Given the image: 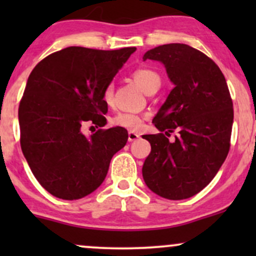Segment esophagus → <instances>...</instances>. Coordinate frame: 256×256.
I'll list each match as a JSON object with an SVG mask.
<instances>
[{
    "mask_svg": "<svg viewBox=\"0 0 256 256\" xmlns=\"http://www.w3.org/2000/svg\"><path fill=\"white\" fill-rule=\"evenodd\" d=\"M138 138H140V134H136V132L134 131L128 132V142H134V140H137Z\"/></svg>",
    "mask_w": 256,
    "mask_h": 256,
    "instance_id": "34e87169",
    "label": "esophagus"
}]
</instances>
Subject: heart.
I'll list each match as a JSON object with an SVG mask.
<instances>
[{
  "label": "heart",
  "mask_w": 256,
  "mask_h": 256,
  "mask_svg": "<svg viewBox=\"0 0 256 256\" xmlns=\"http://www.w3.org/2000/svg\"><path fill=\"white\" fill-rule=\"evenodd\" d=\"M132 77H134V82L140 85V89L144 91V92H148L149 90L155 86H160L161 83V79L158 77V73L149 68H138L132 73ZM113 85L108 84L104 89V92H102V98H104L106 104H112V102H113ZM110 122L114 126L137 131L143 126L144 116H142L140 113H134V112H118L110 119Z\"/></svg>",
  "instance_id": "heart-1"
}]
</instances>
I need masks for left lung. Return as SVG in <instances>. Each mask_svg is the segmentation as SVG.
Here are the masks:
<instances>
[{"mask_svg":"<svg viewBox=\"0 0 256 256\" xmlns=\"http://www.w3.org/2000/svg\"><path fill=\"white\" fill-rule=\"evenodd\" d=\"M146 60L165 64L174 88L152 119L160 134L143 136L152 146L143 179L161 198H189L210 183L230 150V91L218 64L186 44L158 46L146 52Z\"/></svg>","mask_w":256,"mask_h":256,"instance_id":"1","label":"left lung"}]
</instances>
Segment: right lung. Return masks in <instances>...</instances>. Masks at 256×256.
Listing matches in <instances>:
<instances>
[{
    "label": "right lung",
    "instance_id": "1",
    "mask_svg": "<svg viewBox=\"0 0 256 256\" xmlns=\"http://www.w3.org/2000/svg\"><path fill=\"white\" fill-rule=\"evenodd\" d=\"M134 50L68 46L44 58L28 76L19 104L20 146L34 177L55 198L78 200L95 192L128 142L124 128L86 137L82 125H106L102 92Z\"/></svg>",
    "mask_w": 256,
    "mask_h": 256
}]
</instances>
